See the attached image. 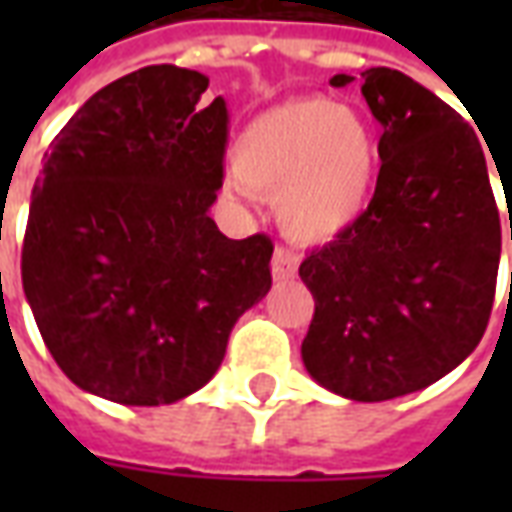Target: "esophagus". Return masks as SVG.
Instances as JSON below:
<instances>
[{
	"instance_id": "esophagus-1",
	"label": "esophagus",
	"mask_w": 512,
	"mask_h": 512,
	"mask_svg": "<svg viewBox=\"0 0 512 512\" xmlns=\"http://www.w3.org/2000/svg\"><path fill=\"white\" fill-rule=\"evenodd\" d=\"M296 271H299V255L285 249V246H277V249H274V257H271V277H274V282L293 279L296 277Z\"/></svg>"
}]
</instances>
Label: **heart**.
Instances as JSON below:
<instances>
[{
  "instance_id": "heart-1",
  "label": "heart",
  "mask_w": 512,
  "mask_h": 512,
  "mask_svg": "<svg viewBox=\"0 0 512 512\" xmlns=\"http://www.w3.org/2000/svg\"><path fill=\"white\" fill-rule=\"evenodd\" d=\"M381 145L373 123L326 98H293L255 115L233 142V172L274 200L282 233L323 244L365 213L376 189Z\"/></svg>"
}]
</instances>
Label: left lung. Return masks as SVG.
<instances>
[{"instance_id":"8db88e82","label":"left lung","mask_w":512,"mask_h":512,"mask_svg":"<svg viewBox=\"0 0 512 512\" xmlns=\"http://www.w3.org/2000/svg\"><path fill=\"white\" fill-rule=\"evenodd\" d=\"M362 79L384 128L376 194L301 263L315 299L301 359L323 389L378 403L439 381L483 340L502 227L474 128L406 73Z\"/></svg>"}]
</instances>
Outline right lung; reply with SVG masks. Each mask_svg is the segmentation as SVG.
<instances>
[{
  "label": "right lung",
  "instance_id": "obj_1",
  "mask_svg": "<svg viewBox=\"0 0 512 512\" xmlns=\"http://www.w3.org/2000/svg\"><path fill=\"white\" fill-rule=\"evenodd\" d=\"M205 90L178 65L106 84L54 136L32 189L24 296L62 373L112 403L202 389L271 288V238L233 241L208 216L227 106Z\"/></svg>",
  "mask_w": 512,
  "mask_h": 512
}]
</instances>
